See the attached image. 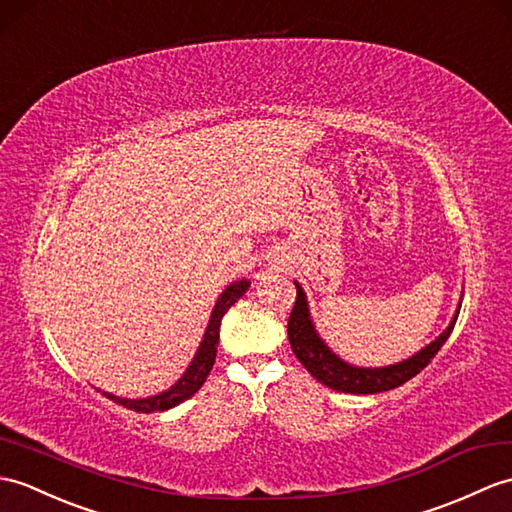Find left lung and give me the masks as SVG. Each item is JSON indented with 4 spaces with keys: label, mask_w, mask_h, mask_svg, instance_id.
Segmentation results:
<instances>
[{
    "label": "left lung",
    "mask_w": 512,
    "mask_h": 512,
    "mask_svg": "<svg viewBox=\"0 0 512 512\" xmlns=\"http://www.w3.org/2000/svg\"><path fill=\"white\" fill-rule=\"evenodd\" d=\"M456 320H458V312L443 334L438 336L432 344H427L423 351L412 355L410 360H403L395 366H384V368H358L342 362L338 355L331 353L325 347V342L318 338L310 320V310H307L305 294L301 290V285L296 283V301L288 320V338L296 358H299V362L307 368V371H310L314 379H318L320 384H325L327 388H334L338 392H351V395H375V392L392 390L401 384H406L408 379L421 373L447 342L451 329L456 325Z\"/></svg>",
    "instance_id": "left-lung-1"
}]
</instances>
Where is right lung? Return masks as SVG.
Here are the masks:
<instances>
[{
	"mask_svg": "<svg viewBox=\"0 0 512 512\" xmlns=\"http://www.w3.org/2000/svg\"><path fill=\"white\" fill-rule=\"evenodd\" d=\"M248 285L251 281H235L231 283L227 290L222 292V296L218 299L216 307H213L211 312V320H209V327L205 331V338L200 342V349L196 353V358L192 362V366L187 368L185 375L178 379V382L170 388L161 392L157 397H150V399H120L111 395V392H104L106 399H111L115 403H120V406L128 408V410H135V412H157V410H170L178 403H183L185 399H189L194 395V392L200 390V386L207 382V377L213 368V362H216V353H218V340H220V323H222V316L229 312V307L240 299V296L246 294Z\"/></svg>",
	"mask_w": 512,
	"mask_h": 512,
	"instance_id": "obj_1",
	"label": "right lung"
}]
</instances>
